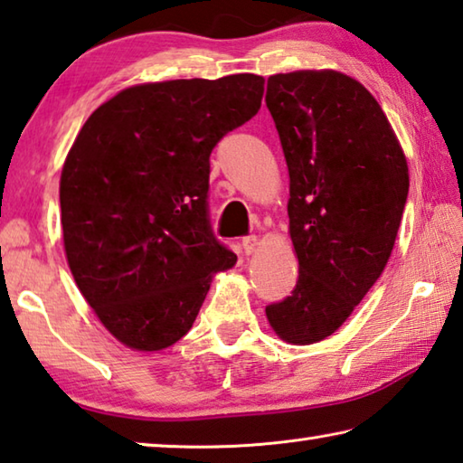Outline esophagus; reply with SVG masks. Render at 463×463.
I'll return each mask as SVG.
<instances>
[{
    "instance_id": "obj_1",
    "label": "esophagus",
    "mask_w": 463,
    "mask_h": 463,
    "mask_svg": "<svg viewBox=\"0 0 463 463\" xmlns=\"http://www.w3.org/2000/svg\"><path fill=\"white\" fill-rule=\"evenodd\" d=\"M241 245H242V249H245V253L250 255L259 247V239L255 237V234H247V237H242Z\"/></svg>"
}]
</instances>
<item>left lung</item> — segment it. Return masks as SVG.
Instances as JSON below:
<instances>
[{"mask_svg": "<svg viewBox=\"0 0 463 463\" xmlns=\"http://www.w3.org/2000/svg\"><path fill=\"white\" fill-rule=\"evenodd\" d=\"M265 103L289 170L296 289L265 307L275 334L314 344L381 277L409 194V167L381 105L334 71L273 74Z\"/></svg>", "mask_w": 463, "mask_h": 463, "instance_id": "obj_1", "label": "left lung"}]
</instances>
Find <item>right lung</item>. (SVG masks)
Listing matches in <instances>:
<instances>
[{
	"instance_id": "right-lung-1",
	"label": "right lung",
	"mask_w": 463,
	"mask_h": 463,
	"mask_svg": "<svg viewBox=\"0 0 463 463\" xmlns=\"http://www.w3.org/2000/svg\"><path fill=\"white\" fill-rule=\"evenodd\" d=\"M263 85L257 74H231L125 89L74 139L61 178L66 259L125 346L178 342L213 275L237 263L210 226V154L257 115Z\"/></svg>"
}]
</instances>
